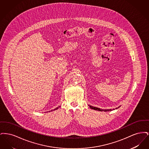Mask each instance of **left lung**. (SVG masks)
<instances>
[{
	"mask_svg": "<svg viewBox=\"0 0 149 149\" xmlns=\"http://www.w3.org/2000/svg\"><path fill=\"white\" fill-rule=\"evenodd\" d=\"M89 107L91 108V109H94V110H96V111H104V112H107V111H113V110H114V109H118V108H120V106L118 107H117V108H116L115 109H100V108H98V107H93L92 106H90V105H88Z\"/></svg>",
	"mask_w": 149,
	"mask_h": 149,
	"instance_id": "obj_1",
	"label": "left lung"
}]
</instances>
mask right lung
Listing matches in <instances>:
<instances>
[{
    "instance_id": "right-lung-1",
    "label": "right lung",
    "mask_w": 149,
    "mask_h": 149,
    "mask_svg": "<svg viewBox=\"0 0 149 149\" xmlns=\"http://www.w3.org/2000/svg\"><path fill=\"white\" fill-rule=\"evenodd\" d=\"M58 107H57V108H55V109H54V110H56V109H58Z\"/></svg>"
}]
</instances>
